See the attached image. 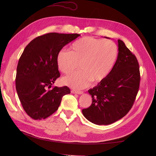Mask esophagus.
Listing matches in <instances>:
<instances>
[{"label":"esophagus","mask_w":156,"mask_h":156,"mask_svg":"<svg viewBox=\"0 0 156 156\" xmlns=\"http://www.w3.org/2000/svg\"><path fill=\"white\" fill-rule=\"evenodd\" d=\"M71 92L73 93V94H79V95H81V94H83V92L82 91H78V90H71Z\"/></svg>","instance_id":"esophagus-1"}]
</instances>
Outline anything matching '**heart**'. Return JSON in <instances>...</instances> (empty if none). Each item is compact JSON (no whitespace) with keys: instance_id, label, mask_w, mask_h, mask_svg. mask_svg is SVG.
<instances>
[{"instance_id":"b5f03b06","label":"heart","mask_w":156,"mask_h":156,"mask_svg":"<svg viewBox=\"0 0 156 156\" xmlns=\"http://www.w3.org/2000/svg\"><path fill=\"white\" fill-rule=\"evenodd\" d=\"M118 48L109 40L83 37L70 45L69 52L60 51L56 64L61 72L72 73L78 68L81 71L63 79L62 82L75 89L88 87L91 82L100 83L109 75L116 62Z\"/></svg>"}]
</instances>
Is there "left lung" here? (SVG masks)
<instances>
[{"label": "left lung", "mask_w": 156, "mask_h": 156, "mask_svg": "<svg viewBox=\"0 0 156 156\" xmlns=\"http://www.w3.org/2000/svg\"><path fill=\"white\" fill-rule=\"evenodd\" d=\"M118 47L115 66L105 80L88 90L92 104L82 110L84 116L94 124L108 125L123 118L133 106L139 91L137 59L123 41L118 40Z\"/></svg>", "instance_id": "8db88e82"}]
</instances>
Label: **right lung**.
I'll return each mask as SVG.
<instances>
[{"label":"right lung","mask_w":156,"mask_h":156,"mask_svg":"<svg viewBox=\"0 0 156 156\" xmlns=\"http://www.w3.org/2000/svg\"><path fill=\"white\" fill-rule=\"evenodd\" d=\"M78 34L48 33L27 45L19 60L16 87L27 114L34 120L45 119L58 109L62 98L70 93L68 87H52L60 77L56 55Z\"/></svg>","instance_id":"right-lung-1"}]
</instances>
